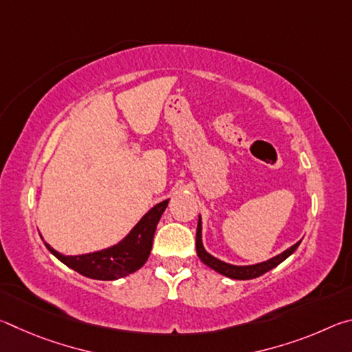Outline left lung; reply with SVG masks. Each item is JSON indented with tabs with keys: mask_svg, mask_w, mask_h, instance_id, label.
I'll use <instances>...</instances> for the list:
<instances>
[{
	"mask_svg": "<svg viewBox=\"0 0 352 352\" xmlns=\"http://www.w3.org/2000/svg\"><path fill=\"white\" fill-rule=\"evenodd\" d=\"M300 243H301V241L285 250V252H283L281 254H278V256H275V258H272L269 261L259 262V264L233 265V264H228V262H223L217 258H214L212 254L206 252L204 247V242H201V219L200 217H199V225H197V234H195V248H197V254H199L200 261L210 267V269L220 273V275L233 278V279H253V278L264 275V273H267L272 269H275L276 265H279L283 261L287 259L289 256L298 248Z\"/></svg>",
	"mask_w": 352,
	"mask_h": 352,
	"instance_id": "1",
	"label": "left lung"
}]
</instances>
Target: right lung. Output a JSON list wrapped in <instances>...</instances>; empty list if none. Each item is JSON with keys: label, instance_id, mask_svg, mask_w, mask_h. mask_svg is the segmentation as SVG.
Returning <instances> with one entry per match:
<instances>
[{"label": "right lung", "instance_id": "right-lung-1", "mask_svg": "<svg viewBox=\"0 0 352 352\" xmlns=\"http://www.w3.org/2000/svg\"><path fill=\"white\" fill-rule=\"evenodd\" d=\"M168 204L169 199L155 205L121 242L100 252L65 256L56 252L50 243L45 242V245L58 261L83 276L99 279V281H113V279L124 278L140 270L146 264L152 250L155 230Z\"/></svg>", "mask_w": 352, "mask_h": 352}]
</instances>
